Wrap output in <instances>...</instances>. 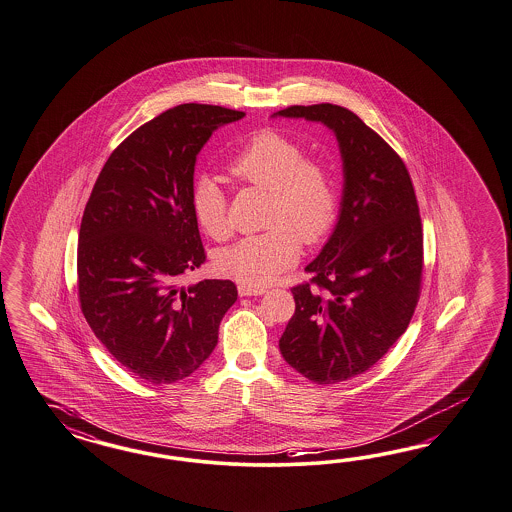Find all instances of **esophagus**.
Here are the masks:
<instances>
[{
    "instance_id": "34e87169",
    "label": "esophagus",
    "mask_w": 512,
    "mask_h": 512,
    "mask_svg": "<svg viewBox=\"0 0 512 512\" xmlns=\"http://www.w3.org/2000/svg\"><path fill=\"white\" fill-rule=\"evenodd\" d=\"M266 289L264 287H251V285H238V294L240 296H263Z\"/></svg>"
}]
</instances>
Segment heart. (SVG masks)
Wrapping results in <instances>:
<instances>
[{"mask_svg":"<svg viewBox=\"0 0 512 512\" xmlns=\"http://www.w3.org/2000/svg\"><path fill=\"white\" fill-rule=\"evenodd\" d=\"M231 175L270 192L261 235L246 236L216 255V268L242 285L263 287L289 270L300 257V238L317 244L332 231L339 214V192L332 171L305 158L304 147L291 136L264 128L229 164ZM192 210L210 238L229 236L227 203L220 184L201 177L192 190Z\"/></svg>","mask_w":512,"mask_h":512,"instance_id":"1","label":"heart"}]
</instances>
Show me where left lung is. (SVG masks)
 Segmentation results:
<instances>
[{
  "label": "left lung",
  "mask_w": 512,
  "mask_h": 512,
  "mask_svg": "<svg viewBox=\"0 0 512 512\" xmlns=\"http://www.w3.org/2000/svg\"><path fill=\"white\" fill-rule=\"evenodd\" d=\"M272 117L332 130L343 162L333 233L307 264L313 283L292 289L296 311L279 339L294 371L315 384L365 373L406 332L414 315L423 231L412 179L397 152L354 111L291 106Z\"/></svg>",
  "instance_id": "8db88e82"
}]
</instances>
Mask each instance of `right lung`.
Returning <instances> with one entry per match:
<instances>
[{
    "mask_svg": "<svg viewBox=\"0 0 512 512\" xmlns=\"http://www.w3.org/2000/svg\"><path fill=\"white\" fill-rule=\"evenodd\" d=\"M244 111L180 104L111 152L83 210L78 292L98 341L156 386L195 373L238 298L229 279L179 287L205 263L192 210L197 154Z\"/></svg>",
    "mask_w": 512,
    "mask_h": 512,
    "instance_id": "1",
    "label": "right lung"
}]
</instances>
